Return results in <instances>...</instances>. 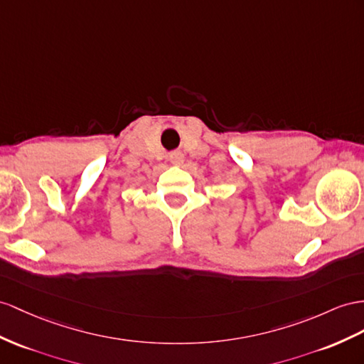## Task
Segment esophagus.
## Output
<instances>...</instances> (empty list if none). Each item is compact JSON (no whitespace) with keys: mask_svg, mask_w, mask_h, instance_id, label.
I'll list each match as a JSON object with an SVG mask.
<instances>
[{"mask_svg":"<svg viewBox=\"0 0 364 364\" xmlns=\"http://www.w3.org/2000/svg\"><path fill=\"white\" fill-rule=\"evenodd\" d=\"M169 161L175 166H181L184 163V154L180 151H175L169 155Z\"/></svg>","mask_w":364,"mask_h":364,"instance_id":"obj_1","label":"esophagus"}]
</instances>
